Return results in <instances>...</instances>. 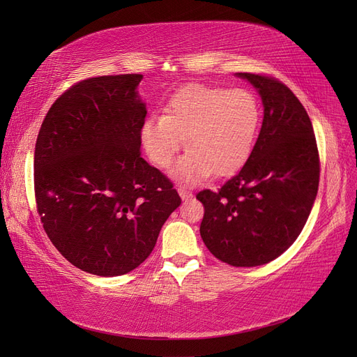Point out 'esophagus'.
<instances>
[{
    "instance_id": "34e87169",
    "label": "esophagus",
    "mask_w": 357,
    "mask_h": 357,
    "mask_svg": "<svg viewBox=\"0 0 357 357\" xmlns=\"http://www.w3.org/2000/svg\"><path fill=\"white\" fill-rule=\"evenodd\" d=\"M177 190H178V195H180V198H181L183 201H188V199H190V198L193 197L192 192L188 190V189H185V188H178Z\"/></svg>"
}]
</instances>
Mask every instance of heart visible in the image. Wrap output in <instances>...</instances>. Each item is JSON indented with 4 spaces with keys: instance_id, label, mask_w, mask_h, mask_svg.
Here are the masks:
<instances>
[{
    "instance_id": "obj_1",
    "label": "heart",
    "mask_w": 357,
    "mask_h": 357,
    "mask_svg": "<svg viewBox=\"0 0 357 357\" xmlns=\"http://www.w3.org/2000/svg\"><path fill=\"white\" fill-rule=\"evenodd\" d=\"M261 123V105L247 89L188 84L165 107V114L149 117L142 142L159 168H168L185 143L172 174L195 183L211 172L226 177L238 171L252 153Z\"/></svg>"
}]
</instances>
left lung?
<instances>
[{
	"label": "left lung",
	"instance_id": "1",
	"mask_svg": "<svg viewBox=\"0 0 357 357\" xmlns=\"http://www.w3.org/2000/svg\"><path fill=\"white\" fill-rule=\"evenodd\" d=\"M261 95L264 122L244 167L204 204L201 238L222 262L257 266L295 243L317 197L320 162L310 117L286 84L236 73Z\"/></svg>",
	"mask_w": 357,
	"mask_h": 357
}]
</instances>
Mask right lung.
<instances>
[{"label":"right lung","instance_id":"1","mask_svg":"<svg viewBox=\"0 0 357 357\" xmlns=\"http://www.w3.org/2000/svg\"><path fill=\"white\" fill-rule=\"evenodd\" d=\"M142 74L79 82L53 102L34 153L37 210L50 241L82 271L116 277L152 253L181 199L142 158Z\"/></svg>","mask_w":357,"mask_h":357}]
</instances>
